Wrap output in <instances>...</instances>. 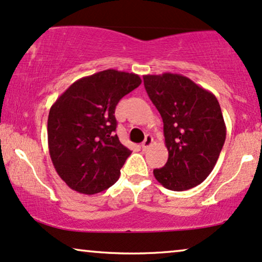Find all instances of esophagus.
Returning a JSON list of instances; mask_svg holds the SVG:
<instances>
[{
	"label": "esophagus",
	"instance_id": "1",
	"mask_svg": "<svg viewBox=\"0 0 262 262\" xmlns=\"http://www.w3.org/2000/svg\"><path fill=\"white\" fill-rule=\"evenodd\" d=\"M152 142H154V138H152L151 135H146V138H145L144 142L141 144L142 150H147V148L152 145Z\"/></svg>",
	"mask_w": 262,
	"mask_h": 262
}]
</instances>
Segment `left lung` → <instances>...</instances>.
<instances>
[{"label":"left lung","mask_w":262,"mask_h":262,"mask_svg":"<svg viewBox=\"0 0 262 262\" xmlns=\"http://www.w3.org/2000/svg\"><path fill=\"white\" fill-rule=\"evenodd\" d=\"M144 85L163 120L168 161L156 180L171 191L203 183L226 139L220 104L213 93L179 74L145 75Z\"/></svg>","instance_id":"left-lung-1"}]
</instances>
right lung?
Masks as SVG:
<instances>
[{
	"label": "right lung",
	"instance_id": "right-lung-1",
	"mask_svg": "<svg viewBox=\"0 0 262 262\" xmlns=\"http://www.w3.org/2000/svg\"><path fill=\"white\" fill-rule=\"evenodd\" d=\"M140 84L138 75L108 69L77 79L52 105L49 155L59 177L74 191L99 193L118 180L132 151L115 134V110Z\"/></svg>",
	"mask_w": 262,
	"mask_h": 262
}]
</instances>
